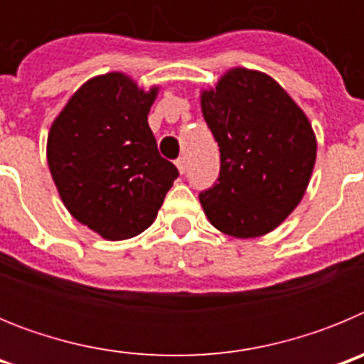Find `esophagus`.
I'll return each mask as SVG.
<instances>
[{"instance_id": "esophagus-1", "label": "esophagus", "mask_w": 364, "mask_h": 364, "mask_svg": "<svg viewBox=\"0 0 364 364\" xmlns=\"http://www.w3.org/2000/svg\"><path fill=\"white\" fill-rule=\"evenodd\" d=\"M176 167H178L180 175H184L186 167H188V166H186V159H184V156H180V159L176 160Z\"/></svg>"}]
</instances>
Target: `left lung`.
Masks as SVG:
<instances>
[{
  "label": "left lung",
  "mask_w": 364,
  "mask_h": 364,
  "mask_svg": "<svg viewBox=\"0 0 364 364\" xmlns=\"http://www.w3.org/2000/svg\"><path fill=\"white\" fill-rule=\"evenodd\" d=\"M220 149V173L198 195L217 230L237 239L269 233L301 202L317 142L306 114L268 74L228 70L200 96Z\"/></svg>",
  "instance_id": "left-lung-1"
}]
</instances>
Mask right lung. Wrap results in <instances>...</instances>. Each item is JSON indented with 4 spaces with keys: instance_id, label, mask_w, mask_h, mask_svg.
<instances>
[{
    "instance_id": "obj_1",
    "label": "right lung",
    "mask_w": 364,
    "mask_h": 364,
    "mask_svg": "<svg viewBox=\"0 0 364 364\" xmlns=\"http://www.w3.org/2000/svg\"><path fill=\"white\" fill-rule=\"evenodd\" d=\"M156 92L122 73L96 76L50 125L47 162L58 193L69 213L104 239L147 230L178 176L147 124Z\"/></svg>"
}]
</instances>
